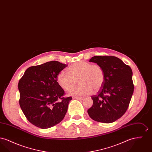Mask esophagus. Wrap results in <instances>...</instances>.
I'll list each match as a JSON object with an SVG mask.
<instances>
[{"instance_id": "obj_1", "label": "esophagus", "mask_w": 152, "mask_h": 152, "mask_svg": "<svg viewBox=\"0 0 152 152\" xmlns=\"http://www.w3.org/2000/svg\"><path fill=\"white\" fill-rule=\"evenodd\" d=\"M74 99H78V100H83L84 99V97H74Z\"/></svg>"}]
</instances>
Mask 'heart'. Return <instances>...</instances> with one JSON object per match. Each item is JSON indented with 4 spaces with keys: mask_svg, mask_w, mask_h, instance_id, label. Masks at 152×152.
Returning <instances> with one entry per match:
<instances>
[{
    "mask_svg": "<svg viewBox=\"0 0 152 152\" xmlns=\"http://www.w3.org/2000/svg\"><path fill=\"white\" fill-rule=\"evenodd\" d=\"M67 72H60L57 76L60 87L66 91H71L76 86L78 80L80 85L72 94H90L101 89L105 81V73L100 65L92 64L86 61H79L69 65Z\"/></svg>",
    "mask_w": 152,
    "mask_h": 152,
    "instance_id": "b5f03b06",
    "label": "heart"
}]
</instances>
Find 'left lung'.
Listing matches in <instances>:
<instances>
[{
    "mask_svg": "<svg viewBox=\"0 0 152 152\" xmlns=\"http://www.w3.org/2000/svg\"><path fill=\"white\" fill-rule=\"evenodd\" d=\"M89 62L101 66L105 81L97 94L91 96L93 105L88 113L94 121L113 123L122 117L129 107L134 91L132 69L113 56H95Z\"/></svg>",
    "mask_w": 152,
    "mask_h": 152,
    "instance_id": "1",
    "label": "left lung"
}]
</instances>
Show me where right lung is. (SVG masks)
I'll return each instance as SVG.
<instances>
[{
  "label": "right lung",
  "mask_w": 152,
  "mask_h": 152,
  "mask_svg": "<svg viewBox=\"0 0 152 152\" xmlns=\"http://www.w3.org/2000/svg\"><path fill=\"white\" fill-rule=\"evenodd\" d=\"M67 65L57 61L29 67L18 83L19 104L28 121L47 129L61 122L72 97H64L57 76Z\"/></svg>",
  "instance_id": "1"
}]
</instances>
